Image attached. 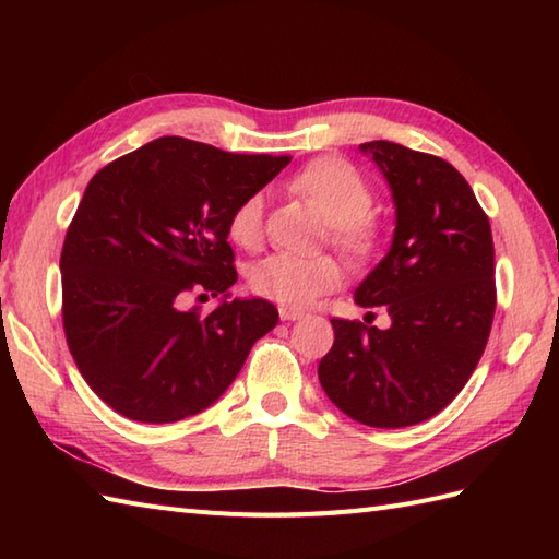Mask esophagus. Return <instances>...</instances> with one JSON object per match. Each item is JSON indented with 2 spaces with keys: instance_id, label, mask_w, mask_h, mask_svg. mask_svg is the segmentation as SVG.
I'll return each instance as SVG.
<instances>
[{
  "instance_id": "1",
  "label": "esophagus",
  "mask_w": 559,
  "mask_h": 559,
  "mask_svg": "<svg viewBox=\"0 0 559 559\" xmlns=\"http://www.w3.org/2000/svg\"><path fill=\"white\" fill-rule=\"evenodd\" d=\"M283 322H295V319H302V312L300 310H290V307H281L278 310Z\"/></svg>"
}]
</instances>
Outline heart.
<instances>
[{
  "instance_id": "obj_1",
  "label": "heart",
  "mask_w": 559,
  "mask_h": 559,
  "mask_svg": "<svg viewBox=\"0 0 559 559\" xmlns=\"http://www.w3.org/2000/svg\"><path fill=\"white\" fill-rule=\"evenodd\" d=\"M293 189L319 211L331 228L329 240L353 261L370 259L379 247V228L367 216L372 211V187L358 168L341 158L312 160L293 177ZM264 194H249L228 218V235L235 245L252 249L261 240ZM249 286L257 295L283 307H307L319 295L341 286V269L326 257L302 259L269 254L249 269Z\"/></svg>"
}]
</instances>
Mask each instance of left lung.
<instances>
[{
	"label": "left lung",
	"instance_id": "8db88e82",
	"mask_svg": "<svg viewBox=\"0 0 559 559\" xmlns=\"http://www.w3.org/2000/svg\"><path fill=\"white\" fill-rule=\"evenodd\" d=\"M360 151L384 175L396 228L355 302L384 307L391 326L331 319L334 346L319 382L348 418L396 430L449 406L476 370L495 317V247L454 165L394 141Z\"/></svg>",
	"mask_w": 559,
	"mask_h": 559
}]
</instances>
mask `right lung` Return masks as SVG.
<instances>
[{"label":"right lung","instance_id":"obj_1","mask_svg":"<svg viewBox=\"0 0 559 559\" xmlns=\"http://www.w3.org/2000/svg\"><path fill=\"white\" fill-rule=\"evenodd\" d=\"M288 163L160 136L93 175L59 259L64 334L83 379L124 418L206 411L276 326L271 302L230 298L228 218ZM189 289L222 302L182 311Z\"/></svg>","mask_w":559,"mask_h":559}]
</instances>
